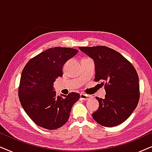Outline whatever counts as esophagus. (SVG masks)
<instances>
[{"label":"esophagus","instance_id":"1","mask_svg":"<svg viewBox=\"0 0 152 152\" xmlns=\"http://www.w3.org/2000/svg\"><path fill=\"white\" fill-rule=\"evenodd\" d=\"M91 98V95L84 94V93H81L80 94V99L82 100H88Z\"/></svg>","mask_w":152,"mask_h":152}]
</instances>
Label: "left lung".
<instances>
[{
    "mask_svg": "<svg viewBox=\"0 0 152 152\" xmlns=\"http://www.w3.org/2000/svg\"><path fill=\"white\" fill-rule=\"evenodd\" d=\"M95 63V81H102L105 98L96 97L99 108L92 114L101 125L112 127L125 121L140 98L139 78L136 69L121 54L103 46L79 47Z\"/></svg>",
    "mask_w": 152,
    "mask_h": 152,
    "instance_id": "left-lung-1",
    "label": "left lung"
}]
</instances>
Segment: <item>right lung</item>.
<instances>
[{"instance_id": "1", "label": "right lung", "mask_w": 152, "mask_h": 152, "mask_svg": "<svg viewBox=\"0 0 152 152\" xmlns=\"http://www.w3.org/2000/svg\"><path fill=\"white\" fill-rule=\"evenodd\" d=\"M78 53L70 48H49L31 59L23 70L18 97L24 111L37 125L54 130L68 120L72 107L80 99L79 93L56 95L53 84L63 76V66Z\"/></svg>"}]
</instances>
